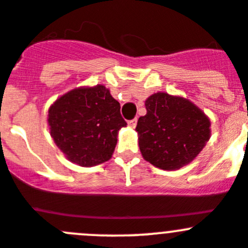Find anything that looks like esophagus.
I'll return each mask as SVG.
<instances>
[{
    "instance_id": "34e87169",
    "label": "esophagus",
    "mask_w": 248,
    "mask_h": 248,
    "mask_svg": "<svg viewBox=\"0 0 248 248\" xmlns=\"http://www.w3.org/2000/svg\"><path fill=\"white\" fill-rule=\"evenodd\" d=\"M136 124H138V119H136V118H134V119L129 120L128 122V125L130 126V128H135Z\"/></svg>"
}]
</instances>
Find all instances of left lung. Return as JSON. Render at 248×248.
Segmentation results:
<instances>
[{"label":"left lung","mask_w":248,"mask_h":248,"mask_svg":"<svg viewBox=\"0 0 248 248\" xmlns=\"http://www.w3.org/2000/svg\"><path fill=\"white\" fill-rule=\"evenodd\" d=\"M145 106L136 125L142 157L164 170L192 162L211 138L208 117L191 101L166 93L151 95Z\"/></svg>","instance_id":"left-lung-1"}]
</instances>
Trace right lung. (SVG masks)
Here are the masks:
<instances>
[{
    "instance_id": "add662e5",
    "label": "right lung",
    "mask_w": 248,
    "mask_h": 248,
    "mask_svg": "<svg viewBox=\"0 0 248 248\" xmlns=\"http://www.w3.org/2000/svg\"><path fill=\"white\" fill-rule=\"evenodd\" d=\"M52 139L70 162L93 167L110 159L118 131L126 125L120 105L103 85L78 87L48 109Z\"/></svg>"
}]
</instances>
